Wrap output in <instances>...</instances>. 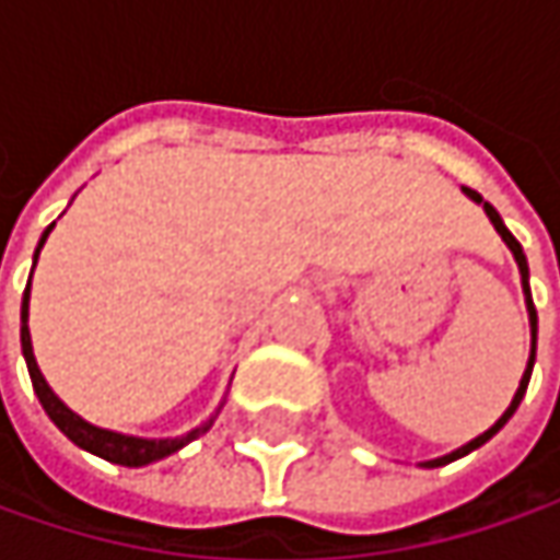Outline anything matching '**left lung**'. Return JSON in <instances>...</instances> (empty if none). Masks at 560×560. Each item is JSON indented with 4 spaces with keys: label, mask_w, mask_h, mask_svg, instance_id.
<instances>
[{
    "label": "left lung",
    "mask_w": 560,
    "mask_h": 560,
    "mask_svg": "<svg viewBox=\"0 0 560 560\" xmlns=\"http://www.w3.org/2000/svg\"><path fill=\"white\" fill-rule=\"evenodd\" d=\"M462 192L470 199V202H477L480 208L486 211V218L492 221V226H495V233L502 236V243H505L508 248H511V255H514V261H517V270H521V287H524V302H527V314H529V358H527V368H524V376H521V386H517V393H514V398H511V405L505 408V415L495 420L486 433H480V436H474L470 442H464L462 448H455V452H448V455H442V458H430V462H420V467H442V464H452L458 462V458H464V455H470L474 448H480L483 442H489L502 427H505L508 420H511V415L517 411V405H521V398H524V393H527V383H529V374H533V361H536V308H533V295H529V268H527V255H524V248H521V243L511 236V230L505 226V221L499 218V211L492 208L489 202H483V196L480 192H474V189H467V186H462Z\"/></svg>",
    "instance_id": "1"
}]
</instances>
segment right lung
<instances>
[{
  "label": "right lung",
  "instance_id": "1",
  "mask_svg": "<svg viewBox=\"0 0 560 560\" xmlns=\"http://www.w3.org/2000/svg\"><path fill=\"white\" fill-rule=\"evenodd\" d=\"M52 226L55 224L46 226V230H43V236H39V246H36V252H33V268H36L39 248L46 246V240H49ZM31 277H33V270H31ZM27 317H31V280H27L24 302H21V352H24L27 371H31L33 393H36L39 405L46 408V415H49V420H52L55 427H58L68 440L74 442V445H80L83 452H90V455H98V458H105V462H112V464H124V467H145V464L162 462V458H167V455L180 452V448L189 445L192 440H199L202 433H208V430H211V423H214V418H218V411L224 408V401H221V405H218V411L205 420V423L192 427V430L184 433V436H162V440L130 436V433H118V430L96 427V423H90V420L80 418L77 411H71L61 398L55 396L52 386L46 383V376H43L39 364H36V355H33V339H31V327H27Z\"/></svg>",
  "mask_w": 560,
  "mask_h": 560
}]
</instances>
